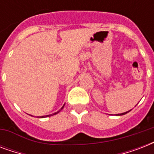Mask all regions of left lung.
Returning <instances> with one entry per match:
<instances>
[{
  "label": "left lung",
  "mask_w": 154,
  "mask_h": 154,
  "mask_svg": "<svg viewBox=\"0 0 154 154\" xmlns=\"http://www.w3.org/2000/svg\"><path fill=\"white\" fill-rule=\"evenodd\" d=\"M131 111V109L129 110V111H127V112H122V113H118V114H117V116H122V115H125L126 114V113H128L129 112H130Z\"/></svg>",
  "instance_id": "obj_1"
}]
</instances>
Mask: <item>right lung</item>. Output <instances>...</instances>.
Returning <instances> with one entry per match:
<instances>
[{"instance_id": "add662e5", "label": "right lung", "mask_w": 154, "mask_h": 154, "mask_svg": "<svg viewBox=\"0 0 154 154\" xmlns=\"http://www.w3.org/2000/svg\"><path fill=\"white\" fill-rule=\"evenodd\" d=\"M64 106H65V104H64V105H63L62 107L60 108V109L59 110V111H57V112H54V113H53V114H49V115H46V116H42V117H50V116H53V115H55V114H57L58 112H60V110H62L63 109V108H64Z\"/></svg>"}]
</instances>
